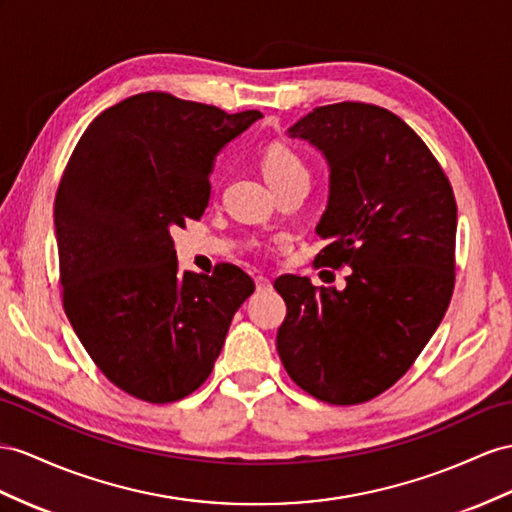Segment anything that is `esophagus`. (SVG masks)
Here are the masks:
<instances>
[{
  "label": "esophagus",
  "instance_id": "1",
  "mask_svg": "<svg viewBox=\"0 0 512 512\" xmlns=\"http://www.w3.org/2000/svg\"><path fill=\"white\" fill-rule=\"evenodd\" d=\"M255 285H257V292H270L272 290V281L266 277H255Z\"/></svg>",
  "mask_w": 512,
  "mask_h": 512
}]
</instances>
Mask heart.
<instances>
[{"instance_id":"1","label":"heart","mask_w":512,"mask_h":512,"mask_svg":"<svg viewBox=\"0 0 512 512\" xmlns=\"http://www.w3.org/2000/svg\"><path fill=\"white\" fill-rule=\"evenodd\" d=\"M261 170L274 190L296 179H309V168L294 149L285 144H270L261 155Z\"/></svg>"}]
</instances>
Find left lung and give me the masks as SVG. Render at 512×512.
I'll return each mask as SVG.
<instances>
[{"label":"left lung","instance_id":"8db88e82","mask_svg":"<svg viewBox=\"0 0 512 512\" xmlns=\"http://www.w3.org/2000/svg\"><path fill=\"white\" fill-rule=\"evenodd\" d=\"M287 136L329 164L318 222L320 266H350L346 285L274 281L287 316L277 350L292 381L329 404H359L411 368L454 290L456 201L424 140L370 103L320 106Z\"/></svg>","mask_w":512,"mask_h":512}]
</instances>
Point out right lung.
Listing matches in <instances>:
<instances>
[{"instance_id": "add662e5", "label": "right lung", "mask_w": 512, "mask_h": 512, "mask_svg": "<svg viewBox=\"0 0 512 512\" xmlns=\"http://www.w3.org/2000/svg\"><path fill=\"white\" fill-rule=\"evenodd\" d=\"M257 119L134 95L88 125L64 168L54 205L64 311L129 396L166 404L199 389L255 292L231 264L181 272L170 229L203 216L216 155Z\"/></svg>"}]
</instances>
